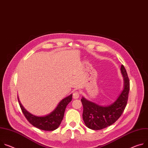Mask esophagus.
Here are the masks:
<instances>
[{
	"label": "esophagus",
	"instance_id": "1",
	"mask_svg": "<svg viewBox=\"0 0 148 148\" xmlns=\"http://www.w3.org/2000/svg\"><path fill=\"white\" fill-rule=\"evenodd\" d=\"M73 99H77L79 97V93L78 91H75L73 93Z\"/></svg>",
	"mask_w": 148,
	"mask_h": 148
}]
</instances>
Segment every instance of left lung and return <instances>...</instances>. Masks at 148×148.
Segmentation results:
<instances>
[{
  "instance_id": "8db88e82",
  "label": "left lung",
  "mask_w": 148,
  "mask_h": 148,
  "mask_svg": "<svg viewBox=\"0 0 148 148\" xmlns=\"http://www.w3.org/2000/svg\"><path fill=\"white\" fill-rule=\"evenodd\" d=\"M123 77V88L116 100L107 106H100L83 97V119L86 126L92 130H100L113 124L123 113L127 104L130 82L123 65L120 68Z\"/></svg>"
}]
</instances>
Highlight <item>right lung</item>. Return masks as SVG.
<instances>
[{
	"instance_id": "right-lung-1",
	"label": "right lung",
	"mask_w": 148,
	"mask_h": 148,
	"mask_svg": "<svg viewBox=\"0 0 148 148\" xmlns=\"http://www.w3.org/2000/svg\"><path fill=\"white\" fill-rule=\"evenodd\" d=\"M73 95L64 98L61 100L57 107L49 114L45 116H36L26 110L21 104L19 97L18 101L21 109L28 122L35 127L46 131H52L57 129L64 117L66 106L72 100Z\"/></svg>"
}]
</instances>
